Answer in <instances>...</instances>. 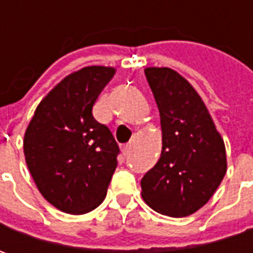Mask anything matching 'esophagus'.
<instances>
[{
    "instance_id": "obj_1",
    "label": "esophagus",
    "mask_w": 253,
    "mask_h": 253,
    "mask_svg": "<svg viewBox=\"0 0 253 253\" xmlns=\"http://www.w3.org/2000/svg\"><path fill=\"white\" fill-rule=\"evenodd\" d=\"M122 153H124L125 158H128V156L131 155V145H125V146L122 148Z\"/></svg>"
}]
</instances>
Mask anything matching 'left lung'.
Listing matches in <instances>:
<instances>
[{"instance_id":"obj_1","label":"left lung","mask_w":253,"mask_h":253,"mask_svg":"<svg viewBox=\"0 0 253 253\" xmlns=\"http://www.w3.org/2000/svg\"><path fill=\"white\" fill-rule=\"evenodd\" d=\"M156 100L162 153L141 180L142 197L155 211L187 217L209 201L227 171L225 146L193 85L169 67H148Z\"/></svg>"}]
</instances>
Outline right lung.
Segmentation results:
<instances>
[{"label": "right lung", "mask_w": 253, "mask_h": 253, "mask_svg": "<svg viewBox=\"0 0 253 253\" xmlns=\"http://www.w3.org/2000/svg\"><path fill=\"white\" fill-rule=\"evenodd\" d=\"M115 69L88 66L69 74L35 111L24 139L25 161L41 194L67 214H85L101 204L120 153L92 105Z\"/></svg>", "instance_id": "1"}]
</instances>
